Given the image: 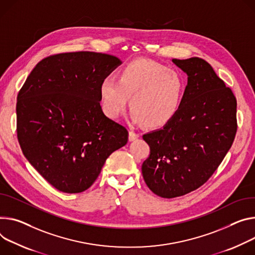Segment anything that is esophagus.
Segmentation results:
<instances>
[{"label":"esophagus","mask_w":255,"mask_h":255,"mask_svg":"<svg viewBox=\"0 0 255 255\" xmlns=\"http://www.w3.org/2000/svg\"><path fill=\"white\" fill-rule=\"evenodd\" d=\"M138 137H139V135H138L137 133H135L134 131H129V140L130 141H133V140L137 139Z\"/></svg>","instance_id":"1"}]
</instances>
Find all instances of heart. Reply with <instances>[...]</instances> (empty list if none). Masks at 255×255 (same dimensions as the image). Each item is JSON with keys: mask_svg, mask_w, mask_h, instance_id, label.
Here are the masks:
<instances>
[{"mask_svg": "<svg viewBox=\"0 0 255 255\" xmlns=\"http://www.w3.org/2000/svg\"><path fill=\"white\" fill-rule=\"evenodd\" d=\"M100 92L103 111L110 119L120 117L130 98L132 121L160 128L172 122L179 113L186 82L179 72L164 65L138 59L122 69L119 80L104 78Z\"/></svg>", "mask_w": 255, "mask_h": 255, "instance_id": "b5f03b06", "label": "heart"}]
</instances>
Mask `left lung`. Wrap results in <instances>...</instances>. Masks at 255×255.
Here are the masks:
<instances>
[{"label": "left lung", "instance_id": "obj_1", "mask_svg": "<svg viewBox=\"0 0 255 255\" xmlns=\"http://www.w3.org/2000/svg\"><path fill=\"white\" fill-rule=\"evenodd\" d=\"M187 74L179 113L172 122L143 135L150 147L142 164L147 187L174 198L203 185L232 146L237 131V102L213 67L200 58L173 59Z\"/></svg>", "mask_w": 255, "mask_h": 255}]
</instances>
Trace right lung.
Returning <instances> with one entry per match:
<instances>
[{"label": "right lung", "instance_id": "1", "mask_svg": "<svg viewBox=\"0 0 255 255\" xmlns=\"http://www.w3.org/2000/svg\"><path fill=\"white\" fill-rule=\"evenodd\" d=\"M122 61L95 52L41 60L20 89L17 136L23 154L52 186L65 193L88 189L128 131L108 118L100 86Z\"/></svg>", "mask_w": 255, "mask_h": 255}]
</instances>
